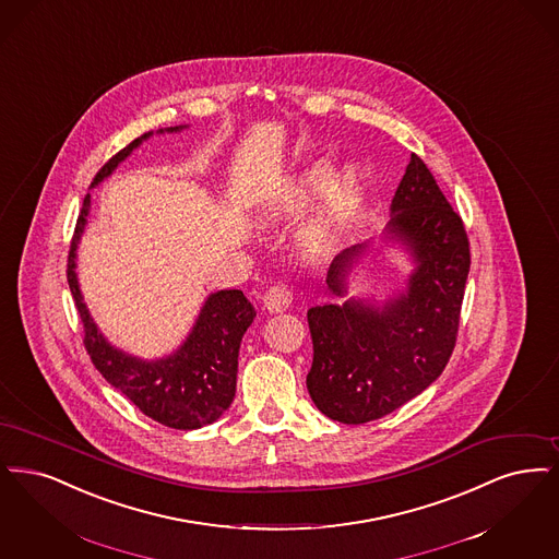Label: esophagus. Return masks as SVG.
Returning <instances> with one entry per match:
<instances>
[{"mask_svg": "<svg viewBox=\"0 0 559 559\" xmlns=\"http://www.w3.org/2000/svg\"><path fill=\"white\" fill-rule=\"evenodd\" d=\"M265 309L271 313H280V311H286L292 305V290L288 284L280 282V284H273L267 292H265Z\"/></svg>", "mask_w": 559, "mask_h": 559, "instance_id": "esophagus-1", "label": "esophagus"}]
</instances>
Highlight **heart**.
<instances>
[{
    "instance_id": "obj_1",
    "label": "heart",
    "mask_w": 559,
    "mask_h": 559,
    "mask_svg": "<svg viewBox=\"0 0 559 559\" xmlns=\"http://www.w3.org/2000/svg\"><path fill=\"white\" fill-rule=\"evenodd\" d=\"M319 192L321 200L300 229V246L311 259H323L338 242L342 225L359 194L357 169L344 167L330 175V165L325 160H317L296 175L269 209L273 218L290 217L294 213H300Z\"/></svg>"
}]
</instances>
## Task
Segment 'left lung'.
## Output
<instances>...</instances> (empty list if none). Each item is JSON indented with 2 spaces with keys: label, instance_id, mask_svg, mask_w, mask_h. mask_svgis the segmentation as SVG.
Returning <instances> with one entry per match:
<instances>
[{
  "label": "left lung",
  "instance_id": "1",
  "mask_svg": "<svg viewBox=\"0 0 559 559\" xmlns=\"http://www.w3.org/2000/svg\"><path fill=\"white\" fill-rule=\"evenodd\" d=\"M390 211L389 234L417 261L407 292L382 307L350 298L307 313L313 338L307 389L317 409L341 424H367L412 401L442 373L457 342L469 240L417 154ZM364 248H346L332 263L334 294H344V277Z\"/></svg>",
  "mask_w": 559,
  "mask_h": 559
}]
</instances>
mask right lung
<instances>
[{
	"mask_svg": "<svg viewBox=\"0 0 559 559\" xmlns=\"http://www.w3.org/2000/svg\"><path fill=\"white\" fill-rule=\"evenodd\" d=\"M177 129L179 127L169 131ZM147 135L133 140L129 146L117 152L97 170L94 183L108 177ZM87 213L90 194L85 195L74 225L67 280L73 292L74 307L83 321V344L92 357V364L96 365L106 382L121 390L140 412L167 428L195 430L213 424L236 396L240 342L257 316L254 307L248 302L242 290L211 294L200 311L192 334L167 359L147 364L112 348L102 338L94 319L87 313L74 275V250L83 234Z\"/></svg>",
	"mask_w": 559,
	"mask_h": 559,
	"instance_id": "right-lung-1",
	"label": "right lung"
}]
</instances>
